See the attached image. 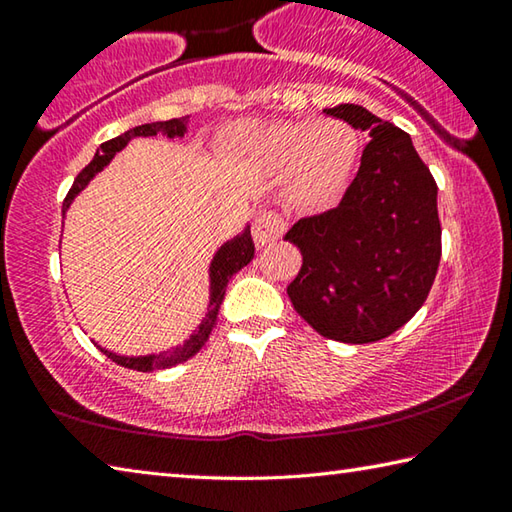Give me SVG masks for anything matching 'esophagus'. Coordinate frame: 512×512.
I'll use <instances>...</instances> for the list:
<instances>
[{
	"mask_svg": "<svg viewBox=\"0 0 512 512\" xmlns=\"http://www.w3.org/2000/svg\"><path fill=\"white\" fill-rule=\"evenodd\" d=\"M284 219L273 210L257 212L253 219V239L257 246H268L282 237Z\"/></svg>",
	"mask_w": 512,
	"mask_h": 512,
	"instance_id": "obj_1",
	"label": "esophagus"
}]
</instances>
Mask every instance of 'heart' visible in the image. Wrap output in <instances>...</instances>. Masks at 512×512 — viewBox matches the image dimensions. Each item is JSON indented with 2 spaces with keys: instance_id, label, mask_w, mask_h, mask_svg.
<instances>
[{
  "instance_id": "heart-1",
  "label": "heart",
  "mask_w": 512,
  "mask_h": 512,
  "mask_svg": "<svg viewBox=\"0 0 512 512\" xmlns=\"http://www.w3.org/2000/svg\"><path fill=\"white\" fill-rule=\"evenodd\" d=\"M225 144L273 167L291 164L293 198L305 205L323 203L339 192L357 158L359 137L339 119H300L232 128Z\"/></svg>"
}]
</instances>
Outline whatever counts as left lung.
Returning a JSON list of instances; mask_svg holds the SVG:
<instances>
[{
    "instance_id": "8db88e82",
    "label": "left lung",
    "mask_w": 512,
    "mask_h": 512,
    "mask_svg": "<svg viewBox=\"0 0 512 512\" xmlns=\"http://www.w3.org/2000/svg\"><path fill=\"white\" fill-rule=\"evenodd\" d=\"M325 112L368 131L370 142L339 205L302 216L284 237L302 255L287 293L325 339L375 343L409 323L436 280L438 185L402 128L352 103Z\"/></svg>"
}]
</instances>
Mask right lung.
<instances>
[{
  "label": "right lung",
  "instance_id": "1",
  "mask_svg": "<svg viewBox=\"0 0 512 512\" xmlns=\"http://www.w3.org/2000/svg\"><path fill=\"white\" fill-rule=\"evenodd\" d=\"M185 124H187V117H178V119H169V121H153V124L135 126V128H131V131H126L124 135L115 137V140L103 142L99 146V153L94 155V160L79 173V176H76L74 185L69 187V192L63 201V214L69 207V203L74 201V196L90 183V178L94 176V173H99L103 167H106V164L112 160V155L124 149L128 140H133V137L158 135V133H167L169 137H176V135L180 137L185 133ZM253 257H255V244H253V237H250V230H246L244 235L237 237L235 241H230V244H225L219 253H216L214 262L210 266V280H212L210 307H207V314L203 318L201 327L196 329V334L192 336V339L180 345V348L164 352V354H151V357H135V359L133 357H117V354H112L108 350H101V352L108 354V359L119 363V366L140 370V372L171 368V366H176V363H183L189 357H194V354L203 348L205 341L210 339L212 327L216 325V314H219V307H221L223 296H225V287H228V280L237 271H241V268L248 266Z\"/></svg>",
  "mask_w": 512,
  "mask_h": 512
}]
</instances>
